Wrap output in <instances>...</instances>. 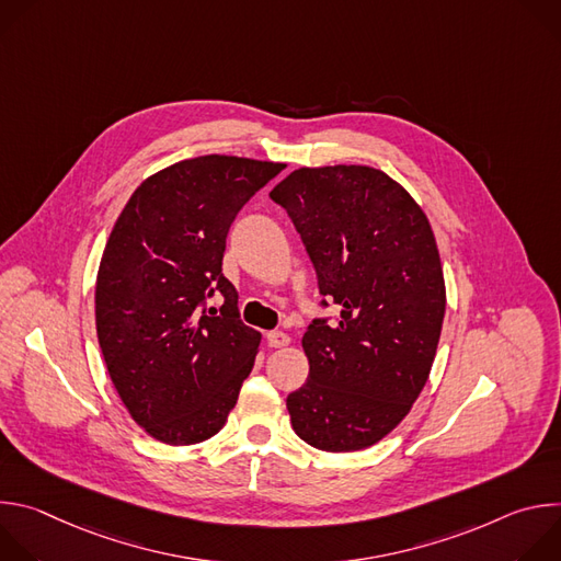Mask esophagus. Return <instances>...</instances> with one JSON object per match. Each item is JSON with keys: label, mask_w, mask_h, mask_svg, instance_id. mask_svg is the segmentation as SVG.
<instances>
[{"label": "esophagus", "mask_w": 561, "mask_h": 561, "mask_svg": "<svg viewBox=\"0 0 561 561\" xmlns=\"http://www.w3.org/2000/svg\"><path fill=\"white\" fill-rule=\"evenodd\" d=\"M290 344V337L284 331H271L268 333V346L271 348H284Z\"/></svg>", "instance_id": "esophagus-1"}]
</instances>
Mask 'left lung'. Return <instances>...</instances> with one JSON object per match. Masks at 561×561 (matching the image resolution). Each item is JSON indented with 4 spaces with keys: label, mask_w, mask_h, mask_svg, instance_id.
Instances as JSON below:
<instances>
[{
    "label": "left lung",
    "mask_w": 561,
    "mask_h": 561,
    "mask_svg": "<svg viewBox=\"0 0 561 561\" xmlns=\"http://www.w3.org/2000/svg\"><path fill=\"white\" fill-rule=\"evenodd\" d=\"M271 199L301 234L319 293L342 310L301 337L310 370L286 399L290 424L319 450L368 448L411 413L435 362L446 286L433 228L370 167L297 169Z\"/></svg>",
    "instance_id": "obj_1"
}]
</instances>
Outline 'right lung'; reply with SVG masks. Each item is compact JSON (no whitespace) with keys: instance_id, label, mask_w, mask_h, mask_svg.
<instances>
[{"instance_id":"right-lung-1","label":"right lung","mask_w":561,"mask_h":561,"mask_svg":"<svg viewBox=\"0 0 561 561\" xmlns=\"http://www.w3.org/2000/svg\"><path fill=\"white\" fill-rule=\"evenodd\" d=\"M284 169L232 154L184 159L144 180L111 230L98 340L126 411L159 442L217 435L253 370L262 335L239 319L221 260L237 213ZM213 291L225 297L221 316L201 308Z\"/></svg>"}]
</instances>
